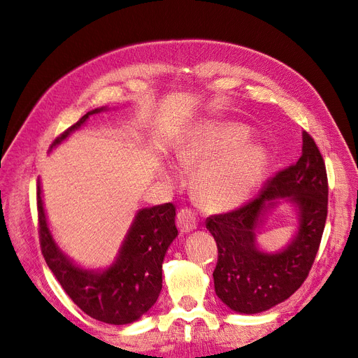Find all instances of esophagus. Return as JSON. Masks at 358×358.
I'll list each match as a JSON object with an SVG mask.
<instances>
[{
	"label": "esophagus",
	"mask_w": 358,
	"mask_h": 358,
	"mask_svg": "<svg viewBox=\"0 0 358 358\" xmlns=\"http://www.w3.org/2000/svg\"><path fill=\"white\" fill-rule=\"evenodd\" d=\"M176 222H178V227L179 230L182 233H189L192 231L194 229H197V215L194 213L191 209H180L178 212V216H176Z\"/></svg>",
	"instance_id": "obj_1"
}]
</instances>
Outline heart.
Returning a JSON list of instances; mask_svg holds the SVG:
<instances>
[{
  "instance_id": "obj_1",
  "label": "heart",
  "mask_w": 358,
  "mask_h": 358,
  "mask_svg": "<svg viewBox=\"0 0 358 358\" xmlns=\"http://www.w3.org/2000/svg\"><path fill=\"white\" fill-rule=\"evenodd\" d=\"M248 129L237 124L199 127L180 149L182 164H201L197 188L203 199L215 206L243 203L262 180L266 155L254 143H243Z\"/></svg>"
}]
</instances>
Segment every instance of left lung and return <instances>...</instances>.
I'll return each instance as SVG.
<instances>
[{
  "label": "left lung",
  "mask_w": 358,
  "mask_h": 358,
  "mask_svg": "<svg viewBox=\"0 0 358 358\" xmlns=\"http://www.w3.org/2000/svg\"><path fill=\"white\" fill-rule=\"evenodd\" d=\"M301 140L296 164L279 170L255 199L239 209L206 221L218 246L215 292L236 312L258 313L287 300L305 282L315 262L327 220L329 182L317 143L306 131ZM278 198L298 204L299 231L282 253L267 255L256 248L255 233Z\"/></svg>",
  "instance_id": "8db88e82"
}]
</instances>
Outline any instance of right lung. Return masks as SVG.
I'll list each match as a JSON object with an SVG mask.
<instances>
[{"instance_id":"right-lung-1","label":"right lung","mask_w":358,"mask_h":358,"mask_svg":"<svg viewBox=\"0 0 358 358\" xmlns=\"http://www.w3.org/2000/svg\"><path fill=\"white\" fill-rule=\"evenodd\" d=\"M101 110H106L104 107L83 115L53 140L50 150L79 129L90 115ZM37 212L41 254L64 291L86 315L122 326L137 321L155 305L162 288V262L170 243L178 236L175 204L166 203L138 210L116 262L104 272L80 268L59 251L43 209L40 180Z\"/></svg>"}]
</instances>
